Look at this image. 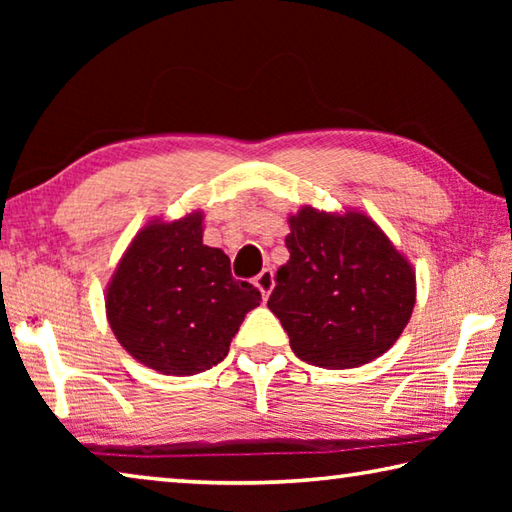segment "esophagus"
Masks as SVG:
<instances>
[{
	"label": "esophagus",
	"instance_id": "obj_1",
	"mask_svg": "<svg viewBox=\"0 0 512 512\" xmlns=\"http://www.w3.org/2000/svg\"><path fill=\"white\" fill-rule=\"evenodd\" d=\"M273 284L275 282H273V271H271V268H264V271L255 277V287L262 291L264 298H268V293L273 291Z\"/></svg>",
	"mask_w": 512,
	"mask_h": 512
}]
</instances>
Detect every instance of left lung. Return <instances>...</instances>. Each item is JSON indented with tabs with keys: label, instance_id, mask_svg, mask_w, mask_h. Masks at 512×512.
Listing matches in <instances>:
<instances>
[{
	"label": "left lung",
	"instance_id": "1",
	"mask_svg": "<svg viewBox=\"0 0 512 512\" xmlns=\"http://www.w3.org/2000/svg\"><path fill=\"white\" fill-rule=\"evenodd\" d=\"M289 262L277 268L268 309L298 359L357 368L400 339L415 305V275L377 223L311 207L291 216Z\"/></svg>",
	"mask_w": 512,
	"mask_h": 512
}]
</instances>
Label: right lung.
I'll return each instance as SVG.
<instances>
[{"mask_svg":"<svg viewBox=\"0 0 512 512\" xmlns=\"http://www.w3.org/2000/svg\"><path fill=\"white\" fill-rule=\"evenodd\" d=\"M203 216L151 223L121 257L106 298L117 341L164 375H196L228 357L262 293L232 277L230 257L203 244Z\"/></svg>","mask_w":512,"mask_h":512,"instance_id":"add662e5","label":"right lung"}]
</instances>
